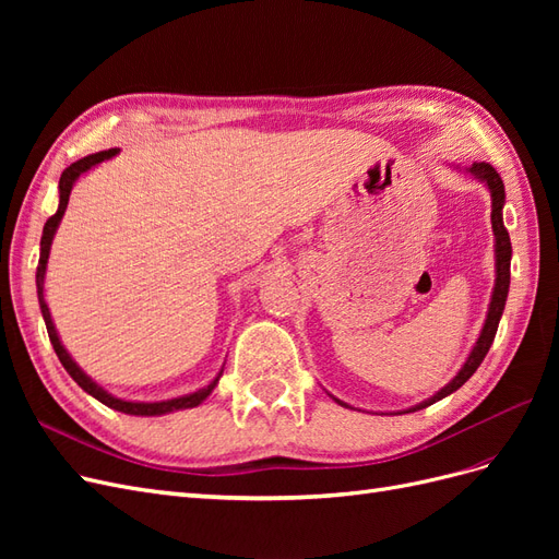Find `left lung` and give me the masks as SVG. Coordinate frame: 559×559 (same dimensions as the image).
Instances as JSON below:
<instances>
[{
    "label": "left lung",
    "mask_w": 559,
    "mask_h": 559,
    "mask_svg": "<svg viewBox=\"0 0 559 559\" xmlns=\"http://www.w3.org/2000/svg\"><path fill=\"white\" fill-rule=\"evenodd\" d=\"M468 173L473 177H478L480 181L487 183L489 193H492V228H495V238H497V282H495V292H492V302H489V312H487V319H485V326L480 331V337L476 347H473V352L468 354V359L464 364V368L460 370V373L454 376V380L450 384H445L441 392H438L436 396H431L429 401L415 405V408H411V413L415 411H421L427 408V405L436 403L445 399L448 394L456 392L473 373H476L478 366L483 364L485 354L489 352V345H492L495 335H497V326H499V319H501V312H503V306H506V296H509V284H511V238H509V230H506L503 226V218H501V210H503V200H506V193H503V181L499 177V173L495 170L492 165L489 163H473L468 167ZM345 405V403H343Z\"/></svg>",
    "instance_id": "left-lung-1"
}]
</instances>
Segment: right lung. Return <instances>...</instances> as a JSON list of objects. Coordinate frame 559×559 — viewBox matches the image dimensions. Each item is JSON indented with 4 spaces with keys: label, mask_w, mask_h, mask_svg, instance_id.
<instances>
[{
    "label": "right lung",
    "mask_w": 559,
    "mask_h": 559,
    "mask_svg": "<svg viewBox=\"0 0 559 559\" xmlns=\"http://www.w3.org/2000/svg\"><path fill=\"white\" fill-rule=\"evenodd\" d=\"M118 154V148H109V151H99V154H93V156H86L81 158L76 163H72L67 170L60 175V205H58V212L48 218L46 226H44V235H41V253H39V265H37V294H39V308H41V314H44V321H46V331H48V337H50V345H53L56 354L60 364L64 366L67 373H70L74 378V382L83 389V392H88L91 396H95L99 403L109 405V408L118 411V413H126V415H165V413H173V411H181V408H195V405H200L202 401H205L212 389L216 386L218 378L214 382H210L205 389H198V392L189 394V396H179V399H170V401H158V403H132V401H123V399H116L111 394H107L103 386H97L83 370L74 364V359L67 354V349L62 347L60 337L56 333V326H53V319H50V312H48V306L44 300V275H46V261H48V251H50V242H53V235H56V228L60 224V218L67 210V202H70V193H72V186L74 181L91 170L93 165L103 163L111 156Z\"/></svg>",
    "instance_id": "obj_1"
}]
</instances>
